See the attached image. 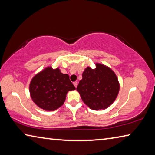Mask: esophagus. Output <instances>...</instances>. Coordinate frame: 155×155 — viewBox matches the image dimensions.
Segmentation results:
<instances>
[{
    "label": "esophagus",
    "mask_w": 155,
    "mask_h": 155,
    "mask_svg": "<svg viewBox=\"0 0 155 155\" xmlns=\"http://www.w3.org/2000/svg\"><path fill=\"white\" fill-rule=\"evenodd\" d=\"M73 84H74V87L77 88V85H78V83L77 82V81H75V82H74L73 83Z\"/></svg>",
    "instance_id": "obj_1"
}]
</instances>
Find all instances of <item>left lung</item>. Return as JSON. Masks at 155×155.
Masks as SVG:
<instances>
[{"label":"left lung","instance_id":"obj_1","mask_svg":"<svg viewBox=\"0 0 155 155\" xmlns=\"http://www.w3.org/2000/svg\"><path fill=\"white\" fill-rule=\"evenodd\" d=\"M82 77L77 90L90 109H105L114 103L119 92L120 84L111 68L96 64L95 69L85 68Z\"/></svg>","mask_w":155,"mask_h":155}]
</instances>
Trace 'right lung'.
<instances>
[{"mask_svg":"<svg viewBox=\"0 0 155 155\" xmlns=\"http://www.w3.org/2000/svg\"><path fill=\"white\" fill-rule=\"evenodd\" d=\"M75 87L69 76L63 74L59 68L47 67L36 74L31 81L29 91L33 101L46 111H54L63 105L69 91Z\"/></svg>","mask_w":155,"mask_h":155,"instance_id":"1","label":"right lung"}]
</instances>
